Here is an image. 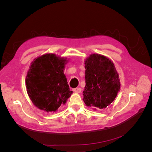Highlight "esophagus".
<instances>
[{"mask_svg": "<svg viewBox=\"0 0 152 152\" xmlns=\"http://www.w3.org/2000/svg\"><path fill=\"white\" fill-rule=\"evenodd\" d=\"M73 91L75 92V93H81L82 89H81V88H80V87H77V88L73 89Z\"/></svg>", "mask_w": 152, "mask_h": 152, "instance_id": "esophagus-1", "label": "esophagus"}]
</instances>
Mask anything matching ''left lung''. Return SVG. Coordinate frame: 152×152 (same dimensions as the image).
<instances>
[{"mask_svg": "<svg viewBox=\"0 0 152 152\" xmlns=\"http://www.w3.org/2000/svg\"><path fill=\"white\" fill-rule=\"evenodd\" d=\"M85 104L96 108H105L115 100L121 88L114 64L102 55L93 54L85 61Z\"/></svg>", "mask_w": 152, "mask_h": 152, "instance_id": "left-lung-1", "label": "left lung"}]
</instances>
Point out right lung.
<instances>
[{"label":"right lung","instance_id":"add662e5","mask_svg":"<svg viewBox=\"0 0 152 152\" xmlns=\"http://www.w3.org/2000/svg\"><path fill=\"white\" fill-rule=\"evenodd\" d=\"M68 61L54 54L42 55L31 63L26 77V91L32 103L47 112H55L73 93L63 70Z\"/></svg>","mask_w":152,"mask_h":152}]
</instances>
